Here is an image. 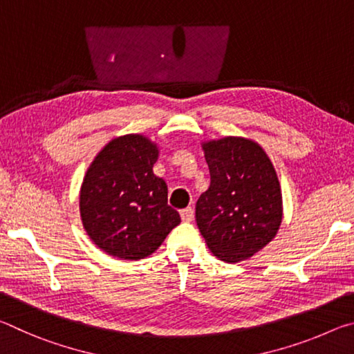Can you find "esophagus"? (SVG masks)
I'll return each mask as SVG.
<instances>
[{
	"mask_svg": "<svg viewBox=\"0 0 354 354\" xmlns=\"http://www.w3.org/2000/svg\"><path fill=\"white\" fill-rule=\"evenodd\" d=\"M181 218L183 221H185V223H189V221L194 220V209L192 207H185L181 211Z\"/></svg>",
	"mask_w": 354,
	"mask_h": 354,
	"instance_id": "1",
	"label": "esophagus"
}]
</instances>
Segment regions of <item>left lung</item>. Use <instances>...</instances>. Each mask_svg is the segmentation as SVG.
<instances>
[{"label": "left lung", "instance_id": "8db88e82", "mask_svg": "<svg viewBox=\"0 0 354 354\" xmlns=\"http://www.w3.org/2000/svg\"><path fill=\"white\" fill-rule=\"evenodd\" d=\"M203 149L211 185L196 201V225L220 261H245L272 242L283 220L277 171L266 151L243 137L206 142Z\"/></svg>", "mask_w": 354, "mask_h": 354}]
</instances>
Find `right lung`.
Instances as JSON below:
<instances>
[{
    "label": "right lung",
    "instance_id": "add662e5",
    "mask_svg": "<svg viewBox=\"0 0 354 354\" xmlns=\"http://www.w3.org/2000/svg\"><path fill=\"white\" fill-rule=\"evenodd\" d=\"M158 154L147 137L127 134L107 143L88 167L81 185V218L104 253L143 259L181 221L167 203L165 181L153 173Z\"/></svg>",
    "mask_w": 354,
    "mask_h": 354
}]
</instances>
